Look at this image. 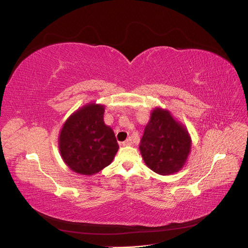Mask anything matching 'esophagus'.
Instances as JSON below:
<instances>
[{"mask_svg":"<svg viewBox=\"0 0 248 248\" xmlns=\"http://www.w3.org/2000/svg\"><path fill=\"white\" fill-rule=\"evenodd\" d=\"M132 144H133V142H132V139L131 138L127 139L125 141H123V146H131Z\"/></svg>","mask_w":248,"mask_h":248,"instance_id":"34e87169","label":"esophagus"}]
</instances>
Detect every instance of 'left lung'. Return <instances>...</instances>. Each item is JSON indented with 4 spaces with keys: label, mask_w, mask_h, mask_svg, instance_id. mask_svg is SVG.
<instances>
[{
    "label": "left lung",
    "mask_w": 248,
    "mask_h": 248,
    "mask_svg": "<svg viewBox=\"0 0 248 248\" xmlns=\"http://www.w3.org/2000/svg\"><path fill=\"white\" fill-rule=\"evenodd\" d=\"M190 148L191 140L185 127L169 110L154 108L140 145L147 167L159 175L174 174L183 168Z\"/></svg>",
    "instance_id": "left-lung-1"
}]
</instances>
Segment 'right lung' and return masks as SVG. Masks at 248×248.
<instances>
[{"label": "right lung", "instance_id": "obj_1", "mask_svg": "<svg viewBox=\"0 0 248 248\" xmlns=\"http://www.w3.org/2000/svg\"><path fill=\"white\" fill-rule=\"evenodd\" d=\"M104 106L89 103L66 120L59 150L70 170L91 176L109 166L119 149L115 133L103 121Z\"/></svg>", "mask_w": 248, "mask_h": 248}]
</instances>
